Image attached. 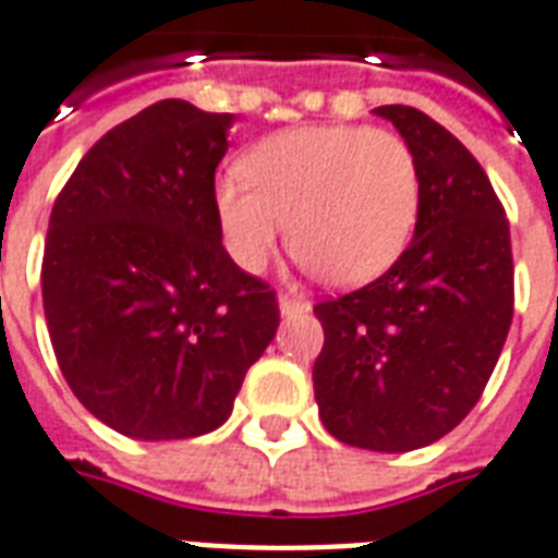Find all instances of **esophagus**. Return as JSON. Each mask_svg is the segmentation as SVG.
<instances>
[{
  "label": "esophagus",
  "instance_id": "esophagus-1",
  "mask_svg": "<svg viewBox=\"0 0 558 558\" xmlns=\"http://www.w3.org/2000/svg\"><path fill=\"white\" fill-rule=\"evenodd\" d=\"M279 312H282V318H288V315H296V312H308V303L306 300H300V296H291V294H279Z\"/></svg>",
  "mask_w": 558,
  "mask_h": 558
}]
</instances>
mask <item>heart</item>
Wrapping results in <instances>:
<instances>
[{"mask_svg":"<svg viewBox=\"0 0 558 558\" xmlns=\"http://www.w3.org/2000/svg\"><path fill=\"white\" fill-rule=\"evenodd\" d=\"M418 166L398 133L318 124L276 133L214 186L231 262L262 274L288 222V250L320 282H368L408 250L418 219Z\"/></svg>","mask_w":558,"mask_h":558,"instance_id":"obj_1","label":"heart"}]
</instances>
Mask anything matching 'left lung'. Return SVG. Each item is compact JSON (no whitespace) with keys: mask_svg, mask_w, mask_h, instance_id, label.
<instances>
[{"mask_svg":"<svg viewBox=\"0 0 558 558\" xmlns=\"http://www.w3.org/2000/svg\"><path fill=\"white\" fill-rule=\"evenodd\" d=\"M418 166L416 231L389 270L315 306V401L336 440L413 451L446 437L485 392L514 315L506 210L470 150L413 107H377Z\"/></svg>","mask_w":558,"mask_h":558,"instance_id":"8db88e82","label":"left lung"}]
</instances>
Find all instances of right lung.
Listing matches in <instances>:
<instances>
[{"label": "right lung", "instance_id": "right-lung-1", "mask_svg": "<svg viewBox=\"0 0 558 558\" xmlns=\"http://www.w3.org/2000/svg\"><path fill=\"white\" fill-rule=\"evenodd\" d=\"M231 124L150 104L85 154L52 205V351L83 408L133 440L219 428L279 327L270 284L231 262L214 214Z\"/></svg>", "mask_w": 558, "mask_h": 558}]
</instances>
